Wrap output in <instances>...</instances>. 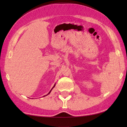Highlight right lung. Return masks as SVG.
<instances>
[{"label": "right lung", "instance_id": "add662e5", "mask_svg": "<svg viewBox=\"0 0 127 127\" xmlns=\"http://www.w3.org/2000/svg\"><path fill=\"white\" fill-rule=\"evenodd\" d=\"M55 85H56V83H55V85H54V86H53V87L52 88V89H51V90H50V91L49 92V93H48L47 94H46V95H44V96H43V97H44V96H46V95H48V94H50V93H51V91H52V89H53V88L54 87H55Z\"/></svg>", "mask_w": 127, "mask_h": 127}]
</instances>
